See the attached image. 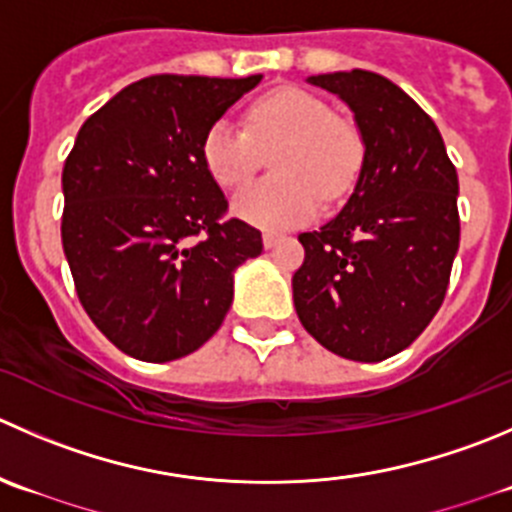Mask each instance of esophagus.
<instances>
[{"label":"esophagus","instance_id":"obj_1","mask_svg":"<svg viewBox=\"0 0 512 512\" xmlns=\"http://www.w3.org/2000/svg\"><path fill=\"white\" fill-rule=\"evenodd\" d=\"M280 240L282 237L277 235V232H265V235H262V245H265L267 250H272V247H275Z\"/></svg>","mask_w":512,"mask_h":512}]
</instances>
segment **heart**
<instances>
[{
  "label": "heart",
  "instance_id": "heart-1",
  "mask_svg": "<svg viewBox=\"0 0 512 512\" xmlns=\"http://www.w3.org/2000/svg\"><path fill=\"white\" fill-rule=\"evenodd\" d=\"M272 150L275 180L255 182L232 197V212L262 230L305 225L322 200L345 195L360 172L365 147L350 119L332 114L320 97L297 87L257 99L247 112V132L222 117L202 137V162L225 190L245 185Z\"/></svg>",
  "mask_w": 512,
  "mask_h": 512
}]
</instances>
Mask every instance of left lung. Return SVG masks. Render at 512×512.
<instances>
[{
	"label": "left lung",
	"instance_id": "left-lung-1",
	"mask_svg": "<svg viewBox=\"0 0 512 512\" xmlns=\"http://www.w3.org/2000/svg\"><path fill=\"white\" fill-rule=\"evenodd\" d=\"M307 82L350 107L365 155L340 215L300 235L292 300L322 347L380 362L443 305L460 245L458 172L433 119L390 79L352 69Z\"/></svg>",
	"mask_w": 512,
	"mask_h": 512
}]
</instances>
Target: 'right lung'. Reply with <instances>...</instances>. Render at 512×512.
I'll list each match as a JSON object with an SVG mask.
<instances>
[{
    "instance_id": "obj_1",
    "label": "right lung",
    "mask_w": 512,
    "mask_h": 512,
    "mask_svg": "<svg viewBox=\"0 0 512 512\" xmlns=\"http://www.w3.org/2000/svg\"><path fill=\"white\" fill-rule=\"evenodd\" d=\"M262 74H155L124 87L77 132L62 170V247L82 307L130 357L170 362L225 320L235 270L260 230L225 220L202 137Z\"/></svg>"
}]
</instances>
